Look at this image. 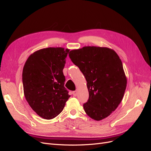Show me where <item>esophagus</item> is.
I'll return each mask as SVG.
<instances>
[{
    "mask_svg": "<svg viewBox=\"0 0 151 151\" xmlns=\"http://www.w3.org/2000/svg\"><path fill=\"white\" fill-rule=\"evenodd\" d=\"M72 94H73V96H76L77 95V92L76 91H73Z\"/></svg>",
    "mask_w": 151,
    "mask_h": 151,
    "instance_id": "esophagus-1",
    "label": "esophagus"
}]
</instances>
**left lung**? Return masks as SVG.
<instances>
[{
    "instance_id": "obj_1",
    "label": "left lung",
    "mask_w": 151,
    "mask_h": 151,
    "mask_svg": "<svg viewBox=\"0 0 151 151\" xmlns=\"http://www.w3.org/2000/svg\"><path fill=\"white\" fill-rule=\"evenodd\" d=\"M69 57L87 81L89 99L86 113L99 121L110 115L121 103L127 87V77L121 59L113 49L87 46L72 50Z\"/></svg>"
}]
</instances>
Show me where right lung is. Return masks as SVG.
Listing matches in <instances>:
<instances>
[{"label":"right lung","instance_id":"add662e5","mask_svg":"<svg viewBox=\"0 0 151 151\" xmlns=\"http://www.w3.org/2000/svg\"><path fill=\"white\" fill-rule=\"evenodd\" d=\"M69 49L42 48L31 53L22 70L25 98L32 109L44 119L58 116L70 97L64 87L65 66Z\"/></svg>","mask_w":151,"mask_h":151}]
</instances>
